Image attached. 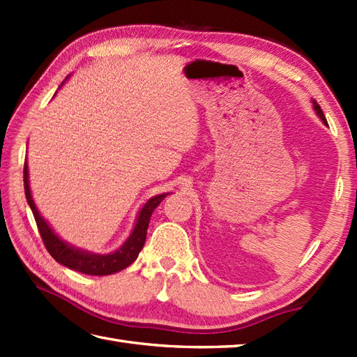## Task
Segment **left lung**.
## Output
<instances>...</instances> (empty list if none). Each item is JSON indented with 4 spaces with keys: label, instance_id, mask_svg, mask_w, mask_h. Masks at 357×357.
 Instances as JSON below:
<instances>
[{
    "label": "left lung",
    "instance_id": "1",
    "mask_svg": "<svg viewBox=\"0 0 357 357\" xmlns=\"http://www.w3.org/2000/svg\"><path fill=\"white\" fill-rule=\"evenodd\" d=\"M313 105H314V110L317 112V115H319V116H321V119L324 121V123H325V124H328V123H327V119H325V115H324V112H322V109H321V105H319V104H317L316 101H313Z\"/></svg>",
    "mask_w": 357,
    "mask_h": 357
}]
</instances>
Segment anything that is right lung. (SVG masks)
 Returning a JSON list of instances; mask_svg holds the SVG:
<instances>
[{
	"instance_id": "right-lung-1",
	"label": "right lung",
	"mask_w": 357,
	"mask_h": 357,
	"mask_svg": "<svg viewBox=\"0 0 357 357\" xmlns=\"http://www.w3.org/2000/svg\"><path fill=\"white\" fill-rule=\"evenodd\" d=\"M24 192H26V199L29 202V206L32 208V213L38 225V231L41 234L44 247L47 248V252L50 253L53 259L66 265L67 268H72L75 271L84 273V275H93V276H105V275H112V273L124 270L136 259V257H138L139 252L144 247V242H146L150 216L159 204L162 202L165 196L169 195V193L158 195L147 201L146 206H144L142 210L139 211L138 219H136V225L130 234V238H128L115 253L95 255V253H89V252H84V250L75 248L69 244H66L64 241L59 239L56 234L53 233L49 224L44 221L43 216L40 215V211L36 210L32 195H30L27 162H24Z\"/></svg>"
}]
</instances>
